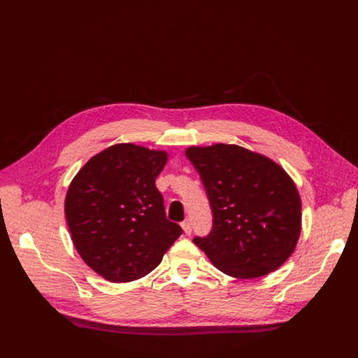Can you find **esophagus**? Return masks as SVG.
Wrapping results in <instances>:
<instances>
[{
  "label": "esophagus",
  "mask_w": 358,
  "mask_h": 358,
  "mask_svg": "<svg viewBox=\"0 0 358 358\" xmlns=\"http://www.w3.org/2000/svg\"><path fill=\"white\" fill-rule=\"evenodd\" d=\"M181 228H182V231H184L185 235H191V222H189V220L182 221V222H181Z\"/></svg>",
  "instance_id": "obj_1"
}]
</instances>
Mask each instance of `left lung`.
Wrapping results in <instances>:
<instances>
[{
    "label": "left lung",
    "mask_w": 358,
    "mask_h": 358,
    "mask_svg": "<svg viewBox=\"0 0 358 358\" xmlns=\"http://www.w3.org/2000/svg\"><path fill=\"white\" fill-rule=\"evenodd\" d=\"M206 187L214 224L194 243L228 276L255 279L280 268L301 231V201L289 174L269 157L236 144L188 147Z\"/></svg>",
    "instance_id": "obj_1"
}]
</instances>
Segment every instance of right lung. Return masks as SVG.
I'll use <instances>...</instances> for the list:
<instances>
[{
    "label": "right lung",
    "mask_w": 358,
    "mask_h": 358,
    "mask_svg": "<svg viewBox=\"0 0 358 358\" xmlns=\"http://www.w3.org/2000/svg\"><path fill=\"white\" fill-rule=\"evenodd\" d=\"M167 159L164 150L115 144L93 156L68 188L65 217L73 245L109 282L145 276L182 234L167 220L156 187Z\"/></svg>",
    "instance_id": "obj_1"
}]
</instances>
